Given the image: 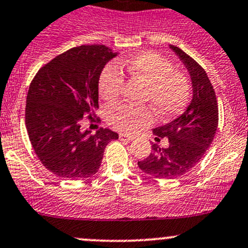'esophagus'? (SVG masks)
I'll use <instances>...</instances> for the list:
<instances>
[{
	"instance_id": "esophagus-1",
	"label": "esophagus",
	"mask_w": 248,
	"mask_h": 248,
	"mask_svg": "<svg viewBox=\"0 0 248 248\" xmlns=\"http://www.w3.org/2000/svg\"><path fill=\"white\" fill-rule=\"evenodd\" d=\"M119 138H120V140H121V141H131V140L133 139L131 135L124 134V133H120V137Z\"/></svg>"
}]
</instances>
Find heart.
Returning <instances> with one entry per match:
<instances>
[{"instance_id":"heart-1","label":"heart","mask_w":248,"mask_h":248,"mask_svg":"<svg viewBox=\"0 0 248 248\" xmlns=\"http://www.w3.org/2000/svg\"><path fill=\"white\" fill-rule=\"evenodd\" d=\"M119 65L132 77L147 84L144 101L151 104L159 117L172 119L186 109L189 102L190 83L186 75L173 70L168 59L155 52H142ZM120 67L115 64L108 65L100 77L101 96L110 102L115 101L124 89V78ZM106 120L113 128L131 133L150 124L153 117L146 108L119 104L107 110Z\"/></svg>"}]
</instances>
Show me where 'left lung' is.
<instances>
[{
  "instance_id": "obj_1",
  "label": "left lung",
  "mask_w": 248,
  "mask_h": 248,
  "mask_svg": "<svg viewBox=\"0 0 248 248\" xmlns=\"http://www.w3.org/2000/svg\"><path fill=\"white\" fill-rule=\"evenodd\" d=\"M169 47L189 72L191 102L181 116L153 129L158 141L163 138L169 140L168 147L152 145L151 155L138 161V166L145 173L164 179L178 178L197 165L213 142L218 124L217 100L203 67L177 46Z\"/></svg>"
}]
</instances>
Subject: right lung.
Returning a JSON list of instances; mask_svg holds the SVG:
<instances>
[{
    "mask_svg": "<svg viewBox=\"0 0 248 248\" xmlns=\"http://www.w3.org/2000/svg\"><path fill=\"white\" fill-rule=\"evenodd\" d=\"M117 52L104 45L74 47L52 59L33 78L26 101L31 144L47 170L62 178L95 174L104 148L119 134L100 128L80 131V120L98 108V80Z\"/></svg>",
    "mask_w": 248,
    "mask_h": 248,
    "instance_id": "obj_1",
    "label": "right lung"
}]
</instances>
